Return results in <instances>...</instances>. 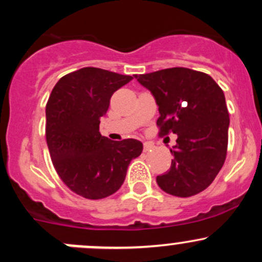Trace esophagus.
Returning a JSON list of instances; mask_svg holds the SVG:
<instances>
[{"instance_id": "obj_1", "label": "esophagus", "mask_w": 262, "mask_h": 262, "mask_svg": "<svg viewBox=\"0 0 262 262\" xmlns=\"http://www.w3.org/2000/svg\"><path fill=\"white\" fill-rule=\"evenodd\" d=\"M143 149H144V152H150V150L153 149V144H150V143H148V142H146V143L143 144Z\"/></svg>"}]
</instances>
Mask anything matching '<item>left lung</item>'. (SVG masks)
I'll use <instances>...</instances> for the list:
<instances>
[{
  "label": "left lung",
  "mask_w": 262,
  "mask_h": 262,
  "mask_svg": "<svg viewBox=\"0 0 262 262\" xmlns=\"http://www.w3.org/2000/svg\"><path fill=\"white\" fill-rule=\"evenodd\" d=\"M134 77L158 105L160 136L178 134L171 167L157 176L158 186L180 198L199 194L226 161L229 114L223 91L209 75L184 67Z\"/></svg>",
  "instance_id": "obj_1"
}]
</instances>
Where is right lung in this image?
I'll return each instance as SVG.
<instances>
[{
	"mask_svg": "<svg viewBox=\"0 0 262 262\" xmlns=\"http://www.w3.org/2000/svg\"><path fill=\"white\" fill-rule=\"evenodd\" d=\"M133 80L95 67L63 76L46 106L50 158L62 181L82 198L104 199L120 189L133 158L143 150L137 139L110 141L99 132L113 94Z\"/></svg>",
	"mask_w": 262,
	"mask_h": 262,
	"instance_id": "add662e5",
	"label": "right lung"
}]
</instances>
